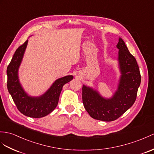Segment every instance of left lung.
<instances>
[{"instance_id":"8db88e82","label":"left lung","mask_w":154,"mask_h":154,"mask_svg":"<svg viewBox=\"0 0 154 154\" xmlns=\"http://www.w3.org/2000/svg\"><path fill=\"white\" fill-rule=\"evenodd\" d=\"M118 60L122 76L118 89L110 99H105L98 92L83 85L82 101L85 109L91 118L112 122L125 113L135 102L141 82L139 67L134 56L130 54L121 38L117 44Z\"/></svg>"}]
</instances>
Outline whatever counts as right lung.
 Listing matches in <instances>:
<instances>
[{
	"instance_id": "obj_1",
	"label": "right lung",
	"mask_w": 154,
	"mask_h": 154,
	"mask_svg": "<svg viewBox=\"0 0 154 154\" xmlns=\"http://www.w3.org/2000/svg\"><path fill=\"white\" fill-rule=\"evenodd\" d=\"M28 40L19 47L7 67V88L18 110L26 116L39 118L44 117L57 106L60 93L63 85L73 79L72 76H66L56 80L51 88L39 97L27 95L20 84L17 71L20 65Z\"/></svg>"
}]
</instances>
